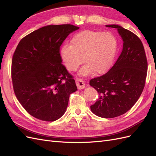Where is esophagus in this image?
<instances>
[{
  "label": "esophagus",
  "instance_id": "34e87169",
  "mask_svg": "<svg viewBox=\"0 0 156 156\" xmlns=\"http://www.w3.org/2000/svg\"><path fill=\"white\" fill-rule=\"evenodd\" d=\"M75 82H76V85L78 89H83L85 87V83L81 79H76Z\"/></svg>",
  "mask_w": 156,
  "mask_h": 156
}]
</instances>
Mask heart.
I'll return each mask as SVG.
<instances>
[{
    "label": "heart",
    "mask_w": 156,
    "mask_h": 156,
    "mask_svg": "<svg viewBox=\"0 0 156 156\" xmlns=\"http://www.w3.org/2000/svg\"><path fill=\"white\" fill-rule=\"evenodd\" d=\"M116 49L117 41L111 33L84 30L73 37L72 45L62 47L60 55L69 72L76 70L83 62L86 63L80 74L87 76L94 71L96 73L106 72L112 64Z\"/></svg>",
    "instance_id": "b5f03b06"
}]
</instances>
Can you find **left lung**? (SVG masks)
I'll return each mask as SVG.
<instances>
[{
  "mask_svg": "<svg viewBox=\"0 0 156 156\" xmlns=\"http://www.w3.org/2000/svg\"><path fill=\"white\" fill-rule=\"evenodd\" d=\"M106 27L117 29L124 41L123 48L108 72L90 81L100 94L90 108L98 116L111 119L124 114L137 101L144 88L148 62L137 36L119 25Z\"/></svg>",
  "mask_w": 156,
  "mask_h": 156,
  "instance_id": "1",
  "label": "left lung"
}]
</instances>
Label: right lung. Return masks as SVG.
Instances as JSON below:
<instances>
[{
	"label": "right lung",
	"mask_w": 156,
	"mask_h": 156,
	"mask_svg": "<svg viewBox=\"0 0 156 156\" xmlns=\"http://www.w3.org/2000/svg\"><path fill=\"white\" fill-rule=\"evenodd\" d=\"M79 29L73 25H48L21 40L12 60V79L18 101L31 116L55 121L77 91L73 77L62 64L60 50L65 39Z\"/></svg>",
	"instance_id": "add662e5"
}]
</instances>
